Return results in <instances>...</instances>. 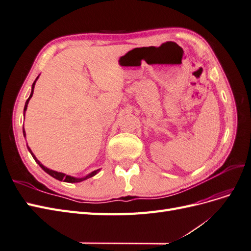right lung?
<instances>
[{"label": "right lung", "instance_id": "add662e5", "mask_svg": "<svg viewBox=\"0 0 251 251\" xmlns=\"http://www.w3.org/2000/svg\"><path fill=\"white\" fill-rule=\"evenodd\" d=\"M40 76V75H39ZM39 76L36 77V79L34 80V82L32 83V87H31V93H30V96H29V98L28 100H26V103H25V107H24V116H25V113H26V111H27V107H28V102H29V100H30V98L32 97V95H33V90H34V86H35V82H36V80H37V78H39ZM23 134H24V137H26V132H25V130H24V126H23ZM27 149H28V151H30V154H31V156L33 157V159L35 160V162L39 164L41 168L46 172L47 174H49L51 177H53V178H55V179H57V180H59V181H64V182H68V183H77V182H81V181H83V180H87V179H89V178H91V177H93V176H95V175L100 171V169H98V170H96V171H93L92 173H90V174H88L87 176H85V177H81V178H76V177H73V176H70V175H66V174H64V173H60V172H56V171H53V170H50V169H48V168H46V166H45L44 164H42L41 162H40V160H37V158L34 156V154L32 153V151H31V149H30L29 147H28V144H27Z\"/></svg>", "mask_w": 251, "mask_h": 251}]
</instances>
